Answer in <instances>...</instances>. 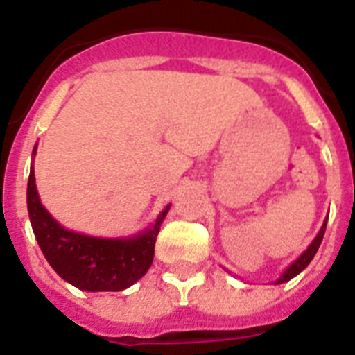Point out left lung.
Instances as JSON below:
<instances>
[{"label":"left lung","instance_id":"8db88e82","mask_svg":"<svg viewBox=\"0 0 355 355\" xmlns=\"http://www.w3.org/2000/svg\"><path fill=\"white\" fill-rule=\"evenodd\" d=\"M326 222H328V218H326L324 223H322L321 231L317 232V236L313 238V242L310 243V248L306 249L304 253L300 254V257L297 258V260H295L293 263H291L290 268L286 269L284 273L280 275V279L277 280L275 284H282V282H288V280H291V279H293V277H297V275H299L300 271H302V269H306V266H308V263L311 262V258L315 257L317 249H319V245H321L322 236H324V231H326Z\"/></svg>","mask_w":355,"mask_h":355}]
</instances>
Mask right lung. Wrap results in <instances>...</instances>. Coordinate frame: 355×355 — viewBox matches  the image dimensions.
Masks as SVG:
<instances>
[{
  "label": "right lung",
  "instance_id": "add662e5",
  "mask_svg": "<svg viewBox=\"0 0 355 355\" xmlns=\"http://www.w3.org/2000/svg\"><path fill=\"white\" fill-rule=\"evenodd\" d=\"M27 209L42 253L65 282L84 291H121L135 284L152 266L155 238L170 205L157 216L154 225L135 236L97 238L67 231L42 205L31 166Z\"/></svg>",
  "mask_w": 355,
  "mask_h": 355
}]
</instances>
